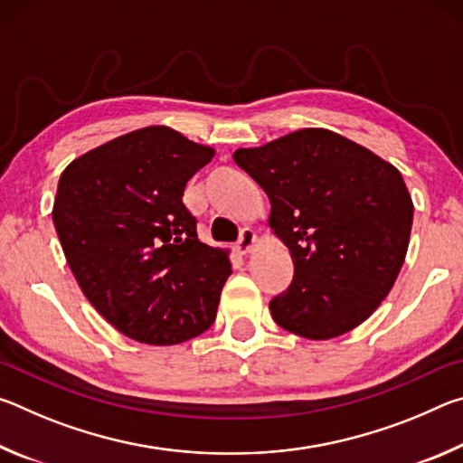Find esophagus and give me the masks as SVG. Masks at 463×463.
I'll use <instances>...</instances> for the list:
<instances>
[{"instance_id": "34e87169", "label": "esophagus", "mask_w": 463, "mask_h": 463, "mask_svg": "<svg viewBox=\"0 0 463 463\" xmlns=\"http://www.w3.org/2000/svg\"><path fill=\"white\" fill-rule=\"evenodd\" d=\"M257 247V234L253 229H242L241 239H239V250L242 255L250 253Z\"/></svg>"}]
</instances>
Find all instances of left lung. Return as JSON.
<instances>
[{
    "label": "left lung",
    "instance_id": "1",
    "mask_svg": "<svg viewBox=\"0 0 463 463\" xmlns=\"http://www.w3.org/2000/svg\"><path fill=\"white\" fill-rule=\"evenodd\" d=\"M234 163L268 194V224L294 261L269 302L286 331L328 341L373 315L402 269L412 198L392 163L326 128L237 148Z\"/></svg>",
    "mask_w": 463,
    "mask_h": 463
}]
</instances>
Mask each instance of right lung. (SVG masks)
<instances>
[{
  "label": "right lung",
  "instance_id": "1",
  "mask_svg": "<svg viewBox=\"0 0 463 463\" xmlns=\"http://www.w3.org/2000/svg\"><path fill=\"white\" fill-rule=\"evenodd\" d=\"M214 153L169 127H146L61 174L52 222L62 253L91 307L128 339L169 347L214 323L229 249L202 242L182 202Z\"/></svg>",
  "mask_w": 463,
  "mask_h": 463
}]
</instances>
